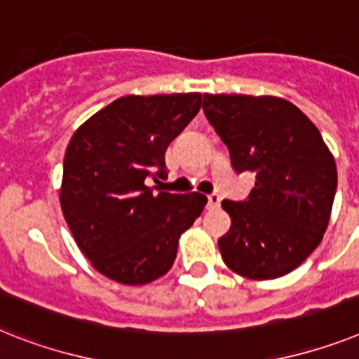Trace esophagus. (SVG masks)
<instances>
[{
  "label": "esophagus",
  "mask_w": 359,
  "mask_h": 359,
  "mask_svg": "<svg viewBox=\"0 0 359 359\" xmlns=\"http://www.w3.org/2000/svg\"><path fill=\"white\" fill-rule=\"evenodd\" d=\"M222 198L218 194H211V196H207V205L211 207V209H216V207H220Z\"/></svg>",
  "instance_id": "obj_1"
}]
</instances>
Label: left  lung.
I'll list each match as a JSON object with an SVG mask.
<instances>
[{
    "mask_svg": "<svg viewBox=\"0 0 359 359\" xmlns=\"http://www.w3.org/2000/svg\"><path fill=\"white\" fill-rule=\"evenodd\" d=\"M203 111L235 172H255L244 201L224 200L231 227L218 240L229 269L277 279L310 257L327 231L337 187L332 152L295 104L262 95H203Z\"/></svg>",
    "mask_w": 359,
    "mask_h": 359,
    "instance_id": "8db88e82",
    "label": "left lung"
}]
</instances>
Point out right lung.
Instances as JSON below:
<instances>
[{
  "mask_svg": "<svg viewBox=\"0 0 359 359\" xmlns=\"http://www.w3.org/2000/svg\"><path fill=\"white\" fill-rule=\"evenodd\" d=\"M201 108L200 93L126 95L91 115L64 158L60 205L76 245L99 273L141 286L172 268L177 240L201 215L200 192L154 194L165 152Z\"/></svg>",
  "mask_w": 359,
  "mask_h": 359,
  "instance_id": "right-lung-1",
  "label": "right lung"
}]
</instances>
